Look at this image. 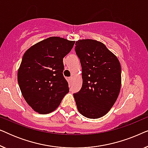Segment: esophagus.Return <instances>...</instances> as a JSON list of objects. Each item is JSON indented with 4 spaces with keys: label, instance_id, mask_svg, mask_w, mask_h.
Returning a JSON list of instances; mask_svg holds the SVG:
<instances>
[{
    "label": "esophagus",
    "instance_id": "1",
    "mask_svg": "<svg viewBox=\"0 0 148 148\" xmlns=\"http://www.w3.org/2000/svg\"><path fill=\"white\" fill-rule=\"evenodd\" d=\"M73 79V77H71L69 78V81L70 83H72Z\"/></svg>",
    "mask_w": 148,
    "mask_h": 148
}]
</instances>
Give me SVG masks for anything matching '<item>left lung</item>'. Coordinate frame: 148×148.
I'll list each match as a JSON object with an SVG mask.
<instances>
[{
  "mask_svg": "<svg viewBox=\"0 0 148 148\" xmlns=\"http://www.w3.org/2000/svg\"><path fill=\"white\" fill-rule=\"evenodd\" d=\"M75 52L82 68L83 84L73 94L77 107L83 116L98 119L114 104L121 86L119 60L102 42L86 39L75 43Z\"/></svg>",
  "mask_w": 148,
  "mask_h": 148,
  "instance_id": "1",
  "label": "left lung"
}]
</instances>
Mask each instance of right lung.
<instances>
[{
    "instance_id": "obj_1",
    "label": "right lung",
    "mask_w": 148,
    "mask_h": 148,
    "mask_svg": "<svg viewBox=\"0 0 148 148\" xmlns=\"http://www.w3.org/2000/svg\"><path fill=\"white\" fill-rule=\"evenodd\" d=\"M75 41L50 37L26 50L17 73V81L26 102L40 114H48L59 106L69 92L64 79L63 58Z\"/></svg>"
}]
</instances>
